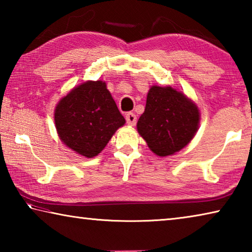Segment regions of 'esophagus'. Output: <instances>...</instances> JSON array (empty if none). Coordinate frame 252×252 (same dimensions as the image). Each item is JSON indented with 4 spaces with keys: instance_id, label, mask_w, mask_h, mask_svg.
<instances>
[{
    "instance_id": "obj_1",
    "label": "esophagus",
    "mask_w": 252,
    "mask_h": 252,
    "mask_svg": "<svg viewBox=\"0 0 252 252\" xmlns=\"http://www.w3.org/2000/svg\"><path fill=\"white\" fill-rule=\"evenodd\" d=\"M126 123H127V125H129V126H135V123H136V117H135V114L132 113V112L126 113Z\"/></svg>"
}]
</instances>
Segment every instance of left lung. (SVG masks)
I'll return each instance as SVG.
<instances>
[{"label":"left lung","mask_w":252,"mask_h":252,"mask_svg":"<svg viewBox=\"0 0 252 252\" xmlns=\"http://www.w3.org/2000/svg\"><path fill=\"white\" fill-rule=\"evenodd\" d=\"M199 122V109L189 97L171 87L152 85L136 129L152 152L165 157L193 139Z\"/></svg>","instance_id":"1"}]
</instances>
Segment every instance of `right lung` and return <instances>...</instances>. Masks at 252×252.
<instances>
[{
  "mask_svg": "<svg viewBox=\"0 0 252 252\" xmlns=\"http://www.w3.org/2000/svg\"><path fill=\"white\" fill-rule=\"evenodd\" d=\"M54 122L61 141L85 158L103 150L126 120L103 81H87L60 100Z\"/></svg>",
  "mask_w": 252,
  "mask_h": 252,
  "instance_id": "1",
  "label": "right lung"
}]
</instances>
